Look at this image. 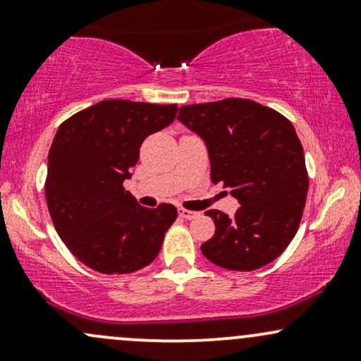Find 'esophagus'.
<instances>
[{
    "label": "esophagus",
    "mask_w": 361,
    "mask_h": 361,
    "mask_svg": "<svg viewBox=\"0 0 361 361\" xmlns=\"http://www.w3.org/2000/svg\"><path fill=\"white\" fill-rule=\"evenodd\" d=\"M178 214H180V217H183V219H193L195 215H197V212H193V210H188V209H183V207H180V209H178Z\"/></svg>",
    "instance_id": "34e87169"
}]
</instances>
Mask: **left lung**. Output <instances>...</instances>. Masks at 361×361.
I'll return each instance as SVG.
<instances>
[{
	"label": "left lung",
	"instance_id": "obj_1",
	"mask_svg": "<svg viewBox=\"0 0 361 361\" xmlns=\"http://www.w3.org/2000/svg\"><path fill=\"white\" fill-rule=\"evenodd\" d=\"M178 120L205 140L210 178L241 204L234 217L207 210L215 234L202 244L204 256L233 271L267 267L297 234L307 197L304 149L292 122L246 98L185 105Z\"/></svg>",
	"mask_w": 361,
	"mask_h": 361
}]
</instances>
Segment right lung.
<instances>
[{"label":"right lung","instance_id":"add662e5","mask_svg":"<svg viewBox=\"0 0 361 361\" xmlns=\"http://www.w3.org/2000/svg\"><path fill=\"white\" fill-rule=\"evenodd\" d=\"M176 105L105 100L61 123L49 151L45 198L59 238L82 264L126 275L159 255L176 207H140L123 188L140 144L168 127Z\"/></svg>","mask_w":361,"mask_h":361}]
</instances>
